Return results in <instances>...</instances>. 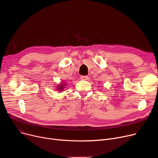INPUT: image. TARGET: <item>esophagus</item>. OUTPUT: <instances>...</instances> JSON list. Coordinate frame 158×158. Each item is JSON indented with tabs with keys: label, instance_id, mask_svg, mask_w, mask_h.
Wrapping results in <instances>:
<instances>
[{
	"label": "esophagus",
	"instance_id": "1",
	"mask_svg": "<svg viewBox=\"0 0 158 158\" xmlns=\"http://www.w3.org/2000/svg\"><path fill=\"white\" fill-rule=\"evenodd\" d=\"M87 79H88L87 76H83V75L81 76V80H86Z\"/></svg>",
	"mask_w": 158,
	"mask_h": 158
}]
</instances>
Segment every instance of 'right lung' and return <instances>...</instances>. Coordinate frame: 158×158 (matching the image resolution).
I'll return each instance as SVG.
<instances>
[{"instance_id":"1","label":"right lung","mask_w":158,"mask_h":158,"mask_svg":"<svg viewBox=\"0 0 158 158\" xmlns=\"http://www.w3.org/2000/svg\"><path fill=\"white\" fill-rule=\"evenodd\" d=\"M65 84H60L57 86V89L58 91H62L64 89V86Z\"/></svg>"}]
</instances>
